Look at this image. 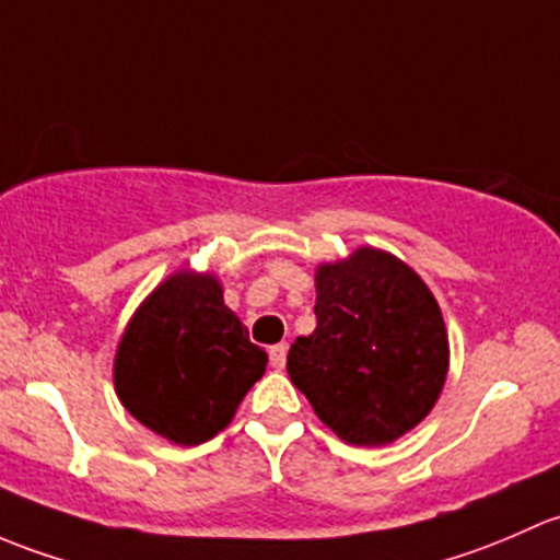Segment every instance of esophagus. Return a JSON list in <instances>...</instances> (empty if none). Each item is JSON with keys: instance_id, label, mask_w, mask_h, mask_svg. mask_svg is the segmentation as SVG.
Instances as JSON below:
<instances>
[{"instance_id": "esophagus-1", "label": "esophagus", "mask_w": 560, "mask_h": 560, "mask_svg": "<svg viewBox=\"0 0 560 560\" xmlns=\"http://www.w3.org/2000/svg\"><path fill=\"white\" fill-rule=\"evenodd\" d=\"M285 355H288L285 345H275V348H269V364L275 369H282L285 366Z\"/></svg>"}]
</instances>
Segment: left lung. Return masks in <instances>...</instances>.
Instances as JSON below:
<instances>
[{
	"mask_svg": "<svg viewBox=\"0 0 560 560\" xmlns=\"http://www.w3.org/2000/svg\"><path fill=\"white\" fill-rule=\"evenodd\" d=\"M315 318L288 374L339 440L390 445L434 409L451 342L434 293L401 258L364 245L318 264Z\"/></svg>",
	"mask_w": 560,
	"mask_h": 560,
	"instance_id": "8db88e82",
	"label": "left lung"
}]
</instances>
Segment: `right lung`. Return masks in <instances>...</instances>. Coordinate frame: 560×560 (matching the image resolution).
Returning a JSON list of instances; mask_svg holds the SVG:
<instances>
[{
  "label": "right lung",
  "mask_w": 560,
  "mask_h": 560,
  "mask_svg": "<svg viewBox=\"0 0 560 560\" xmlns=\"http://www.w3.org/2000/svg\"><path fill=\"white\" fill-rule=\"evenodd\" d=\"M267 353L223 304L212 272L177 269L135 310L113 361L120 405L145 429L194 447L232 423Z\"/></svg>",
  "instance_id": "1"
}]
</instances>
